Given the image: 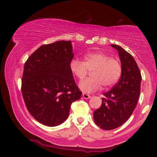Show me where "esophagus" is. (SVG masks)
<instances>
[{"label":"esophagus","instance_id":"34e87169","mask_svg":"<svg viewBox=\"0 0 157 157\" xmlns=\"http://www.w3.org/2000/svg\"><path fill=\"white\" fill-rule=\"evenodd\" d=\"M82 96H83L84 99H89V98H91V95L89 94H82Z\"/></svg>","mask_w":157,"mask_h":157}]
</instances>
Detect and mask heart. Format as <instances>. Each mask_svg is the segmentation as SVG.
<instances>
[{
  "mask_svg": "<svg viewBox=\"0 0 157 157\" xmlns=\"http://www.w3.org/2000/svg\"><path fill=\"white\" fill-rule=\"evenodd\" d=\"M70 70L79 80L84 79L89 71H93L91 77L79 84L84 93H91L100 89L102 86L109 88L115 84L122 74L120 60L111 57L103 52L87 53L83 61L74 59L70 63Z\"/></svg>",
  "mask_w": 157,
  "mask_h": 157,
  "instance_id": "b5f03b06",
  "label": "heart"
}]
</instances>
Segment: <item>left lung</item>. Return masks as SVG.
<instances>
[{
  "label": "left lung",
  "instance_id": "1",
  "mask_svg": "<svg viewBox=\"0 0 157 157\" xmlns=\"http://www.w3.org/2000/svg\"><path fill=\"white\" fill-rule=\"evenodd\" d=\"M111 46L118 52L122 64L121 79L111 91L105 93L102 105L94 113L95 124L105 130L116 129L128 120L137 105L142 79L134 57L120 46Z\"/></svg>",
  "mask_w": 157,
  "mask_h": 157
}]
</instances>
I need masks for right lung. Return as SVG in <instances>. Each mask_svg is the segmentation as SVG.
Masks as SVG:
<instances>
[{
    "label": "right lung",
    "mask_w": 157,
    "mask_h": 157,
    "mask_svg": "<svg viewBox=\"0 0 157 157\" xmlns=\"http://www.w3.org/2000/svg\"><path fill=\"white\" fill-rule=\"evenodd\" d=\"M73 57L71 41H59L40 46L25 63L23 100L31 115L44 125L63 123L72 102L81 98L70 70Z\"/></svg>",
    "instance_id": "obj_1"
}]
</instances>
